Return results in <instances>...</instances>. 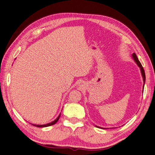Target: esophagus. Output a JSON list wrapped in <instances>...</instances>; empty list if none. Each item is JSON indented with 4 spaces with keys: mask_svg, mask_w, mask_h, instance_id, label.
Segmentation results:
<instances>
[{
    "mask_svg": "<svg viewBox=\"0 0 155 155\" xmlns=\"http://www.w3.org/2000/svg\"><path fill=\"white\" fill-rule=\"evenodd\" d=\"M80 84H79V86H81L82 85V83H79Z\"/></svg>",
    "mask_w": 155,
    "mask_h": 155,
    "instance_id": "obj_1",
    "label": "esophagus"
}]
</instances>
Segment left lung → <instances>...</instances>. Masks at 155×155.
Wrapping results in <instances>:
<instances>
[{
    "instance_id": "1",
    "label": "left lung",
    "mask_w": 155,
    "mask_h": 155,
    "mask_svg": "<svg viewBox=\"0 0 155 155\" xmlns=\"http://www.w3.org/2000/svg\"><path fill=\"white\" fill-rule=\"evenodd\" d=\"M132 57H133V58H134V61H135V63H137V65L139 66V67L140 68V69H141V74H142V77H143V78L144 84H145V71H144L143 67H142V64H141V63L139 62V59H138V58H137V57L136 54H135V53L132 54ZM144 84H143V88H144ZM96 127H98V128H102V129H103L102 127H98V126H96Z\"/></svg>"
}]
</instances>
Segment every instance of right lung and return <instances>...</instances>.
<instances>
[{"label": "right lung", "instance_id": "1", "mask_svg": "<svg viewBox=\"0 0 155 155\" xmlns=\"http://www.w3.org/2000/svg\"><path fill=\"white\" fill-rule=\"evenodd\" d=\"M60 116H61V114H59V116L57 117V118L56 119V120H54L53 121L51 122V123H49V124H44V125H36V124H31L33 125L34 126H35V127H49V126H51V125H53L54 124H55L57 121H58L60 117Z\"/></svg>", "mask_w": 155, "mask_h": 155}]
</instances>
